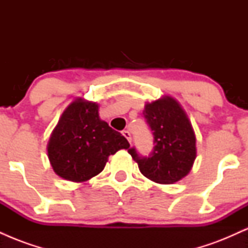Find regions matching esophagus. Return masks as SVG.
Wrapping results in <instances>:
<instances>
[{
	"label": "esophagus",
	"mask_w": 248,
	"mask_h": 248,
	"mask_svg": "<svg viewBox=\"0 0 248 248\" xmlns=\"http://www.w3.org/2000/svg\"><path fill=\"white\" fill-rule=\"evenodd\" d=\"M122 134H124V138H126L127 140H128V142H129V143H130V142H132V135H130V133L128 132V130H124V132H122Z\"/></svg>",
	"instance_id": "1"
}]
</instances>
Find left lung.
I'll list each match as a JSON object with an SVG mask.
<instances>
[{"label":"left lung","mask_w":248,"mask_h":248,"mask_svg":"<svg viewBox=\"0 0 248 248\" xmlns=\"http://www.w3.org/2000/svg\"><path fill=\"white\" fill-rule=\"evenodd\" d=\"M143 118L153 134V150L148 156L140 155L135 147L128 153L147 178L161 184L175 183L189 173L196 158L191 124L171 96L147 104Z\"/></svg>","instance_id":"8db88e82"}]
</instances>
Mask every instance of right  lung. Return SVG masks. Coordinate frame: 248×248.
<instances>
[{"label": "right lung", "mask_w": 248, "mask_h": 248, "mask_svg": "<svg viewBox=\"0 0 248 248\" xmlns=\"http://www.w3.org/2000/svg\"><path fill=\"white\" fill-rule=\"evenodd\" d=\"M128 148L127 139L100 120L95 102L78 99L62 113L50 138L47 154L57 175L85 182L104 170L108 156Z\"/></svg>", "instance_id": "obj_1"}]
</instances>
